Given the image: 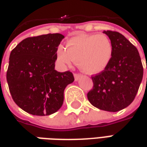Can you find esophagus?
I'll return each mask as SVG.
<instances>
[{"label":"esophagus","instance_id":"34e87169","mask_svg":"<svg viewBox=\"0 0 147 147\" xmlns=\"http://www.w3.org/2000/svg\"><path fill=\"white\" fill-rule=\"evenodd\" d=\"M74 77H75V80H80V78L82 77V76L79 73H75L74 74Z\"/></svg>","mask_w":147,"mask_h":147}]
</instances>
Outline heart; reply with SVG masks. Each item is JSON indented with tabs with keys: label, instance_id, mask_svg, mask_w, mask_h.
Listing matches in <instances>:
<instances>
[{
	"label": "heart",
	"instance_id": "heart-1",
	"mask_svg": "<svg viewBox=\"0 0 147 147\" xmlns=\"http://www.w3.org/2000/svg\"><path fill=\"white\" fill-rule=\"evenodd\" d=\"M67 47V49L59 47V60L66 64L75 61L87 74L104 70L110 62L113 50L110 38L105 34H80L69 39Z\"/></svg>",
	"mask_w": 147,
	"mask_h": 147
}]
</instances>
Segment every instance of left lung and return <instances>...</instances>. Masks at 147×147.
<instances>
[{
  "mask_svg": "<svg viewBox=\"0 0 147 147\" xmlns=\"http://www.w3.org/2000/svg\"><path fill=\"white\" fill-rule=\"evenodd\" d=\"M103 33L113 43V56L104 70L91 76L94 86L87 93V98L99 109L117 112L128 106L136 98L143 67L138 49L123 34L113 30Z\"/></svg>",
  "mask_w": 147,
  "mask_h": 147,
  "instance_id": "left-lung-1",
  "label": "left lung"
}]
</instances>
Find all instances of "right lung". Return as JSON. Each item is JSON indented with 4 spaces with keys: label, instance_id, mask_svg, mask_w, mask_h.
<instances>
[{
    "label": "right lung",
    "instance_id": "1",
    "mask_svg": "<svg viewBox=\"0 0 147 147\" xmlns=\"http://www.w3.org/2000/svg\"><path fill=\"white\" fill-rule=\"evenodd\" d=\"M61 34H48L24 39L11 50L7 82L16 104L28 113L48 116L64 102L65 87L74 81L70 71L55 70Z\"/></svg>",
    "mask_w": 147,
    "mask_h": 147
}]
</instances>
